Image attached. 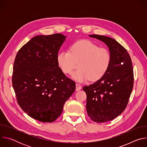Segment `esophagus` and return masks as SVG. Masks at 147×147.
I'll return each mask as SVG.
<instances>
[{
    "instance_id": "esophagus-1",
    "label": "esophagus",
    "mask_w": 147,
    "mask_h": 147,
    "mask_svg": "<svg viewBox=\"0 0 147 147\" xmlns=\"http://www.w3.org/2000/svg\"><path fill=\"white\" fill-rule=\"evenodd\" d=\"M81 89V86L80 84H76V91H80Z\"/></svg>"
}]
</instances>
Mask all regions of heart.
I'll use <instances>...</instances> for the list:
<instances>
[{
    "mask_svg": "<svg viewBox=\"0 0 147 147\" xmlns=\"http://www.w3.org/2000/svg\"><path fill=\"white\" fill-rule=\"evenodd\" d=\"M57 64L63 73L71 74L76 63H79L77 71L72 77L78 82H85L90 79L95 81L106 73L110 65L111 54L105 48L89 40H81L73 44L70 51H62L57 56Z\"/></svg>",
    "mask_w": 147,
    "mask_h": 147,
    "instance_id": "1",
    "label": "heart"
}]
</instances>
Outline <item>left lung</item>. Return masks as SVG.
Masks as SVG:
<instances>
[{
  "label": "left lung",
  "mask_w": 147,
  "mask_h": 147,
  "mask_svg": "<svg viewBox=\"0 0 147 147\" xmlns=\"http://www.w3.org/2000/svg\"><path fill=\"white\" fill-rule=\"evenodd\" d=\"M89 36L108 46L111 62L102 78L82 88L87 94V112L94 121L107 122L119 116L128 103L134 82L131 59L126 49L115 39L99 35Z\"/></svg>",
  "instance_id": "left-lung-1"
}]
</instances>
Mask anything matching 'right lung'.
Returning <instances> with one entry per match:
<instances>
[{
    "mask_svg": "<svg viewBox=\"0 0 147 147\" xmlns=\"http://www.w3.org/2000/svg\"><path fill=\"white\" fill-rule=\"evenodd\" d=\"M66 36L61 34L37 35L16 55L12 84L17 103L28 116L53 122L76 90V83L59 67L58 52Z\"/></svg>",
    "mask_w": 147,
    "mask_h": 147,
    "instance_id": "right-lung-1",
    "label": "right lung"
}]
</instances>
